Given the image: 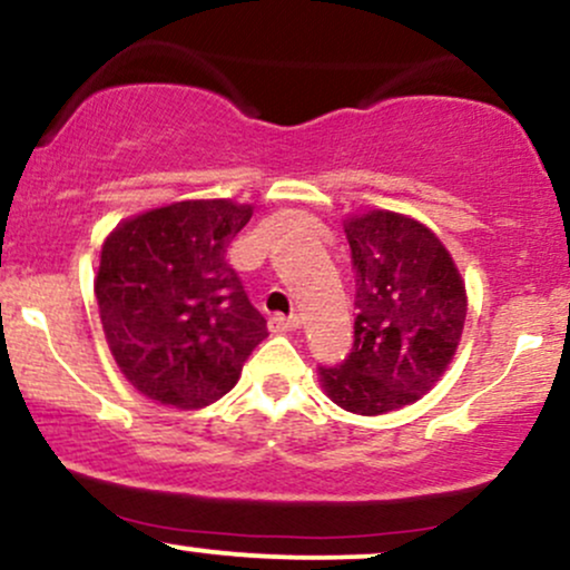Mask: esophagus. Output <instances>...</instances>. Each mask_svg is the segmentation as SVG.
<instances>
[{"mask_svg":"<svg viewBox=\"0 0 570 570\" xmlns=\"http://www.w3.org/2000/svg\"><path fill=\"white\" fill-rule=\"evenodd\" d=\"M299 316H281V313H276V316L267 318V330L276 332V335H284V332H294L299 330Z\"/></svg>","mask_w":570,"mask_h":570,"instance_id":"34e87169","label":"esophagus"}]
</instances>
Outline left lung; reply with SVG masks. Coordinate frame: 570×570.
I'll list each match as a JSON object with an SVG mask.
<instances>
[{
    "label": "left lung",
    "mask_w": 570,
    "mask_h": 570,
    "mask_svg": "<svg viewBox=\"0 0 570 570\" xmlns=\"http://www.w3.org/2000/svg\"><path fill=\"white\" fill-rule=\"evenodd\" d=\"M356 273L353 348L318 367L326 396L353 415H383L417 402L455 356L466 286L442 240L394 212L345 219Z\"/></svg>",
    "instance_id": "1"
}]
</instances>
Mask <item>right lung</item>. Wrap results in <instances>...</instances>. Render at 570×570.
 Here are the masks:
<instances>
[{"label":"right lung","mask_w":570,"mask_h":570,"mask_svg":"<svg viewBox=\"0 0 570 570\" xmlns=\"http://www.w3.org/2000/svg\"><path fill=\"white\" fill-rule=\"evenodd\" d=\"M252 219L233 200H181L117 225L101 246L96 299L117 367L144 396L198 410L225 396L267 337L227 265Z\"/></svg>","instance_id":"obj_1"}]
</instances>
